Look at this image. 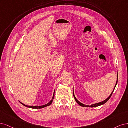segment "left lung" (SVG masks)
I'll list each match as a JSON object with an SVG mask.
<instances>
[{
	"label": "left lung",
	"mask_w": 128,
	"mask_h": 128,
	"mask_svg": "<svg viewBox=\"0 0 128 128\" xmlns=\"http://www.w3.org/2000/svg\"><path fill=\"white\" fill-rule=\"evenodd\" d=\"M118 79H117L116 83V84H115V87H114V90H113V91L112 92V93H111V94H110V96L108 98H107L106 100H104L103 102H100L96 103V104H92V105H90V106H89V105H84V104H82V103L80 102L79 100H77V99L76 98V97H75L74 94V92H73V96H74V97L75 100H76V102L78 103V104H79V105H80L81 106H82V107H86V108H95V107H97V106H99L102 105H103V104H105V103H106L107 102H108V101L110 100V98L111 96L112 95V94H113V92H114V89H115V87H116V85H117V84H118Z\"/></svg>",
	"instance_id": "1"
}]
</instances>
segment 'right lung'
Masks as SVG:
<instances>
[{
  "mask_svg": "<svg viewBox=\"0 0 128 128\" xmlns=\"http://www.w3.org/2000/svg\"><path fill=\"white\" fill-rule=\"evenodd\" d=\"M54 96H55V92L54 93V95H53V97L52 98V100L50 102H48V104L44 105H43V106H28V105H26L25 104H23V103H22V102H20L21 103V104L27 107V108H34V109H39V108L40 109V108H45V107H47V106H48L49 105H50L52 104V101L54 100Z\"/></svg>",
  "mask_w": 128,
  "mask_h": 128,
  "instance_id": "obj_1",
  "label": "right lung"
}]
</instances>
